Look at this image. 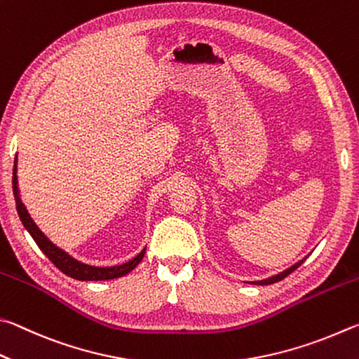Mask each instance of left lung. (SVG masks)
<instances>
[{
	"label": "left lung",
	"instance_id": "left-lung-1",
	"mask_svg": "<svg viewBox=\"0 0 359 359\" xmlns=\"http://www.w3.org/2000/svg\"><path fill=\"white\" fill-rule=\"evenodd\" d=\"M306 259H307V257H304V259H303V260H299L298 263H294L293 266L287 268L285 271H282V273L276 274V276H271V278H268V279H263V280H255V282H252V284H255V285H269V284H274V282H278V280H282V279H284V278H287L288 274L293 273L294 269H297L298 266H301V263H303Z\"/></svg>",
	"mask_w": 359,
	"mask_h": 359
}]
</instances>
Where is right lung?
Here are the masks:
<instances>
[{
	"label": "right lung",
	"mask_w": 359,
	"mask_h": 359,
	"mask_svg": "<svg viewBox=\"0 0 359 359\" xmlns=\"http://www.w3.org/2000/svg\"><path fill=\"white\" fill-rule=\"evenodd\" d=\"M12 175H14L12 176V191H14L17 212L23 224V227L28 230V233L31 236H33V240L36 241V244L39 246L42 252L48 257V260L52 262L56 268L61 269L66 276H69V278L77 279V280H110V279L121 278V276L130 273L132 269L142 262L147 248H144L140 254L135 255L132 260L116 266H91V265H86V263L75 260L74 257L65 252V250L60 249L58 246H55V244L42 233L39 227H37L33 219H31V216L28 215L27 206L22 203L20 191H18V183H17V156L14 161V172H12Z\"/></svg>",
	"instance_id": "1"
}]
</instances>
